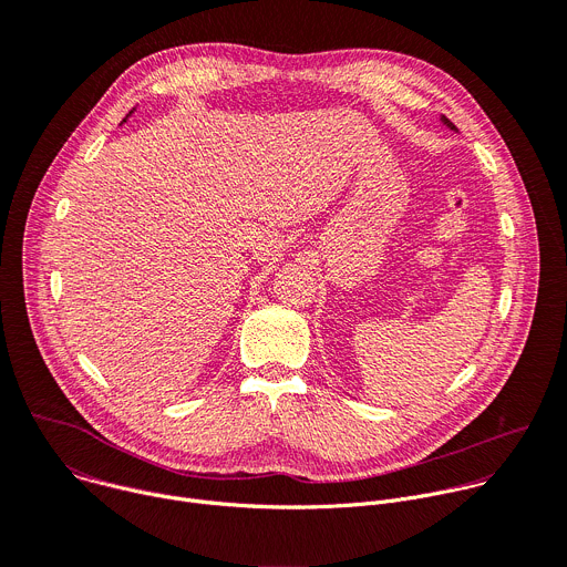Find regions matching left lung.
<instances>
[{"mask_svg":"<svg viewBox=\"0 0 567 567\" xmlns=\"http://www.w3.org/2000/svg\"><path fill=\"white\" fill-rule=\"evenodd\" d=\"M440 121H442V125H446V127H449V130H453V132H457V127H455V125H453V123H451V121H449V118H446V116H442V118H440Z\"/></svg>","mask_w":567,"mask_h":567,"instance_id":"8db88e82","label":"left lung"}]
</instances>
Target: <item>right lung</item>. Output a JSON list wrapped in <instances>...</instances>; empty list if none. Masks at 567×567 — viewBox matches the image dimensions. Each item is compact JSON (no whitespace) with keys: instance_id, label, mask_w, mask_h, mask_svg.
<instances>
[{"instance_id":"right-lung-1","label":"right lung","mask_w":567,"mask_h":567,"mask_svg":"<svg viewBox=\"0 0 567 567\" xmlns=\"http://www.w3.org/2000/svg\"><path fill=\"white\" fill-rule=\"evenodd\" d=\"M132 112H134V110H132ZM132 112H130V114H132ZM130 114H127V116H130ZM127 116H125V118H123V123H125V121H127Z\"/></svg>"}]
</instances>
